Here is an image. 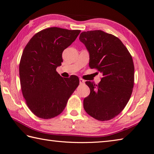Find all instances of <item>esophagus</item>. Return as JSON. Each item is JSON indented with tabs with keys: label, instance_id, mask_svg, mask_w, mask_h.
Here are the masks:
<instances>
[{
	"label": "esophagus",
	"instance_id": "34e87169",
	"mask_svg": "<svg viewBox=\"0 0 154 154\" xmlns=\"http://www.w3.org/2000/svg\"><path fill=\"white\" fill-rule=\"evenodd\" d=\"M85 80H83L82 78H80V84H84Z\"/></svg>",
	"mask_w": 154,
	"mask_h": 154
}]
</instances>
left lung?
Instances as JSON below:
<instances>
[{
    "instance_id": "1",
    "label": "left lung",
    "mask_w": 154,
    "mask_h": 154,
    "mask_svg": "<svg viewBox=\"0 0 154 154\" xmlns=\"http://www.w3.org/2000/svg\"><path fill=\"white\" fill-rule=\"evenodd\" d=\"M79 40L89 53V67L103 74L98 85L85 83L91 92L83 100L86 112L99 121L114 118L131 96L134 66L131 54L117 37L101 30L83 31Z\"/></svg>"
}]
</instances>
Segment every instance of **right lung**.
Masks as SVG:
<instances>
[{"instance_id":"1","label":"right lung","mask_w":154,"mask_h":154,"mask_svg":"<svg viewBox=\"0 0 154 154\" xmlns=\"http://www.w3.org/2000/svg\"><path fill=\"white\" fill-rule=\"evenodd\" d=\"M80 32L49 27L35 34L23 51L19 65L22 92L37 117L51 119L61 114L78 86V76L62 78L56 69L62 65L63 50Z\"/></svg>"}]
</instances>
